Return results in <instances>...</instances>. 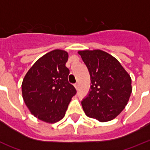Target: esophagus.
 Masks as SVG:
<instances>
[{"label": "esophagus", "instance_id": "1", "mask_svg": "<svg viewBox=\"0 0 150 150\" xmlns=\"http://www.w3.org/2000/svg\"><path fill=\"white\" fill-rule=\"evenodd\" d=\"M74 86H75V89H76V90H78V83H75V84H74Z\"/></svg>", "mask_w": 150, "mask_h": 150}]
</instances>
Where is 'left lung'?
Here are the masks:
<instances>
[{"label": "left lung", "mask_w": 150, "mask_h": 150, "mask_svg": "<svg viewBox=\"0 0 150 150\" xmlns=\"http://www.w3.org/2000/svg\"><path fill=\"white\" fill-rule=\"evenodd\" d=\"M78 54L88 69L92 83L81 102L85 114L99 122L112 120L129 102L132 91L130 75L114 57L102 50Z\"/></svg>", "instance_id": "8db88e82"}]
</instances>
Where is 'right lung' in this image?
Instances as JSON below:
<instances>
[{
  "label": "right lung",
  "instance_id": "right-lung-1",
  "mask_svg": "<svg viewBox=\"0 0 150 150\" xmlns=\"http://www.w3.org/2000/svg\"><path fill=\"white\" fill-rule=\"evenodd\" d=\"M68 57L65 51L53 50L36 60L23 79V99L31 114L40 120L49 123L60 120L76 94L68 81Z\"/></svg>",
  "mask_w": 150,
  "mask_h": 150
}]
</instances>
